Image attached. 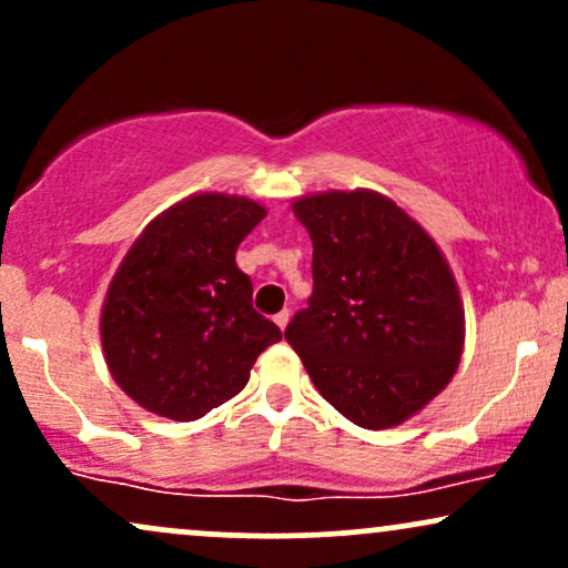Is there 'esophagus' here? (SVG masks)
I'll use <instances>...</instances> for the list:
<instances>
[{
  "mask_svg": "<svg viewBox=\"0 0 568 568\" xmlns=\"http://www.w3.org/2000/svg\"><path fill=\"white\" fill-rule=\"evenodd\" d=\"M288 321H291V312H288V310L277 312V315H275V323H277V328H280V331L288 328Z\"/></svg>",
  "mask_w": 568,
  "mask_h": 568,
  "instance_id": "obj_1",
  "label": "esophagus"
}]
</instances>
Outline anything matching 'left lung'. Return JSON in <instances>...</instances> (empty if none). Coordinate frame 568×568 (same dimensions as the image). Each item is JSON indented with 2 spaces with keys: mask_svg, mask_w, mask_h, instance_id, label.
Wrapping results in <instances>:
<instances>
[{
  "mask_svg": "<svg viewBox=\"0 0 568 568\" xmlns=\"http://www.w3.org/2000/svg\"><path fill=\"white\" fill-rule=\"evenodd\" d=\"M312 237V296L285 338L325 400L357 427L387 429L452 382L465 306L435 240L371 189L293 200Z\"/></svg>",
  "mask_w": 568,
  "mask_h": 568,
  "instance_id": "1",
  "label": "left lung"
}]
</instances>
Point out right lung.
I'll return each mask as SVG.
<instances>
[{
    "instance_id": "add662e5",
    "label": "right lung",
    "mask_w": 568,
    "mask_h": 568,
    "mask_svg": "<svg viewBox=\"0 0 568 568\" xmlns=\"http://www.w3.org/2000/svg\"><path fill=\"white\" fill-rule=\"evenodd\" d=\"M266 216L256 200L200 192L149 221L114 272L101 344L130 400L192 422L247 384L253 363L283 338L253 310L234 253Z\"/></svg>"
}]
</instances>
